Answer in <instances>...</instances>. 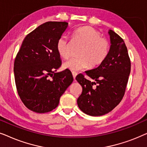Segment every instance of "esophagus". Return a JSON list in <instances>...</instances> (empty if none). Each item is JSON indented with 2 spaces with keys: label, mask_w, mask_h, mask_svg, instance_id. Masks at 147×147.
Returning a JSON list of instances; mask_svg holds the SVG:
<instances>
[{
  "label": "esophagus",
  "mask_w": 147,
  "mask_h": 147,
  "mask_svg": "<svg viewBox=\"0 0 147 147\" xmlns=\"http://www.w3.org/2000/svg\"><path fill=\"white\" fill-rule=\"evenodd\" d=\"M72 75H73L74 79V80H75V79H76V76H77V75H78L77 72H76V71H73V72H72Z\"/></svg>",
  "instance_id": "obj_1"
}]
</instances>
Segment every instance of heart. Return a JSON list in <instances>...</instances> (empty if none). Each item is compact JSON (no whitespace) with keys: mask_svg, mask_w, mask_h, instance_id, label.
I'll return each mask as SVG.
<instances>
[{"mask_svg":"<svg viewBox=\"0 0 147 147\" xmlns=\"http://www.w3.org/2000/svg\"><path fill=\"white\" fill-rule=\"evenodd\" d=\"M72 37L75 41L83 44L80 50V57L69 58L63 63L65 69L71 71H80L99 65L108 57L110 51V43L94 28L84 26L74 30ZM57 51L60 56L67 58L70 55L69 41L67 36L61 35L56 44Z\"/></svg>","mask_w":147,"mask_h":147,"instance_id":"b5f03b06","label":"heart"}]
</instances>
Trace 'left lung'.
I'll list each match as a JSON object with an SVG mask.
<instances>
[{"label": "left lung", "instance_id": "left-lung-1", "mask_svg": "<svg viewBox=\"0 0 147 147\" xmlns=\"http://www.w3.org/2000/svg\"><path fill=\"white\" fill-rule=\"evenodd\" d=\"M108 34L111 45L108 57L98 67L85 71L94 81L82 74L76 78L82 87L78 107L92 116L108 113L121 102L130 73V60L124 40L112 30Z\"/></svg>", "mask_w": 147, "mask_h": 147}]
</instances>
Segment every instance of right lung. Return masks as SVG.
Listing matches in <instances>:
<instances>
[{
	"instance_id": "1",
	"label": "right lung",
	"mask_w": 147,
	"mask_h": 147,
	"mask_svg": "<svg viewBox=\"0 0 147 147\" xmlns=\"http://www.w3.org/2000/svg\"><path fill=\"white\" fill-rule=\"evenodd\" d=\"M67 26L66 22L42 24L26 36L16 56L14 74L17 92L31 111L45 113L55 109L73 82L68 69L55 73L61 65L56 44Z\"/></svg>"
}]
</instances>
